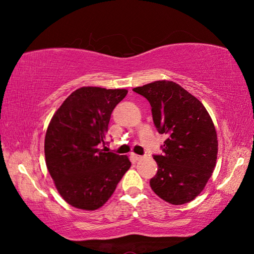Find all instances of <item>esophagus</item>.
Returning a JSON list of instances; mask_svg holds the SVG:
<instances>
[{"label":"esophagus","mask_w":254,"mask_h":254,"mask_svg":"<svg viewBox=\"0 0 254 254\" xmlns=\"http://www.w3.org/2000/svg\"><path fill=\"white\" fill-rule=\"evenodd\" d=\"M131 157H132V159H134V160H141V159H142V157L141 156H137V154H135V153H131Z\"/></svg>","instance_id":"obj_1"}]
</instances>
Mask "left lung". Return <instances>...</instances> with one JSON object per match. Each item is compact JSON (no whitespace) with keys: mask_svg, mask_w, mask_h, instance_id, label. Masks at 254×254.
<instances>
[{"mask_svg":"<svg viewBox=\"0 0 254 254\" xmlns=\"http://www.w3.org/2000/svg\"><path fill=\"white\" fill-rule=\"evenodd\" d=\"M151 105L160 134L167 133L163 154L154 156L157 175L152 190L167 203L183 205L198 196L217 160V134L212 118L199 100L171 80H157L133 88Z\"/></svg>","mask_w":254,"mask_h":254,"instance_id":"obj_1","label":"left lung"}]
</instances>
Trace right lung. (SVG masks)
Returning a JSON list of instances; mask_svg holds the SVG:
<instances>
[{
    "instance_id": "right-lung-1",
    "label": "right lung",
    "mask_w": 254,
    "mask_h": 254,
    "mask_svg": "<svg viewBox=\"0 0 254 254\" xmlns=\"http://www.w3.org/2000/svg\"><path fill=\"white\" fill-rule=\"evenodd\" d=\"M127 89L85 86L72 92L47 128L46 165L60 196L84 210L102 207L131 167L127 156L103 152L112 111Z\"/></svg>"
}]
</instances>
